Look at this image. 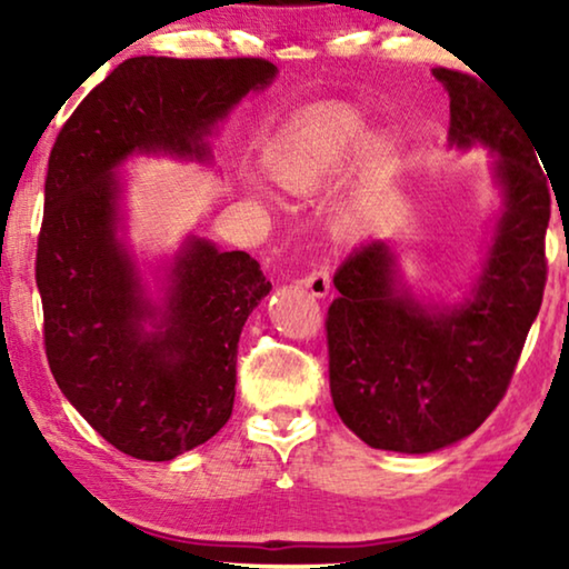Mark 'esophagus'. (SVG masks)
<instances>
[{"label":"esophagus","mask_w":569,"mask_h":569,"mask_svg":"<svg viewBox=\"0 0 569 569\" xmlns=\"http://www.w3.org/2000/svg\"><path fill=\"white\" fill-rule=\"evenodd\" d=\"M300 284H306L308 292L313 295V298H326V295H329V287H331L329 267H326V263H316V267L300 279Z\"/></svg>","instance_id":"34e87169"}]
</instances>
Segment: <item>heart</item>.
Listing matches in <instances>:
<instances>
[{
	"mask_svg": "<svg viewBox=\"0 0 569 569\" xmlns=\"http://www.w3.org/2000/svg\"><path fill=\"white\" fill-rule=\"evenodd\" d=\"M362 137V119L349 108H333L316 116L298 131L279 160L277 178L287 191H313L341 166Z\"/></svg>",
	"mask_w": 569,
	"mask_h": 569,
	"instance_id": "heart-1",
	"label": "heart"
}]
</instances>
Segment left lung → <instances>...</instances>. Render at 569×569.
<instances>
[{
  "label": "left lung",
  "mask_w": 569,
  "mask_h": 569,
  "mask_svg": "<svg viewBox=\"0 0 569 569\" xmlns=\"http://www.w3.org/2000/svg\"><path fill=\"white\" fill-rule=\"evenodd\" d=\"M450 96V142L497 150L505 214L473 300L430 313L396 290L383 240L355 248L333 274L326 313L331 399L370 448L432 453L466 438L508 391L547 287L551 191L533 147L477 77L435 67Z\"/></svg>",
  "instance_id": "8db88e82"
}]
</instances>
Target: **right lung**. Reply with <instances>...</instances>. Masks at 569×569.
I'll return each mask as SVG.
<instances>
[{
    "label": "right lung",
    "instance_id": "add662e5",
    "mask_svg": "<svg viewBox=\"0 0 569 569\" xmlns=\"http://www.w3.org/2000/svg\"><path fill=\"white\" fill-rule=\"evenodd\" d=\"M277 67L259 57H134L74 108L51 147L36 284L43 347L61 393L116 450L170 461L232 415L238 339L271 282L246 251L191 240L170 271L166 331L116 243L111 170L134 150L201 158V137Z\"/></svg>",
    "mask_w": 569,
    "mask_h": 569
}]
</instances>
